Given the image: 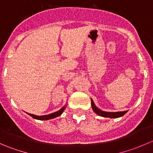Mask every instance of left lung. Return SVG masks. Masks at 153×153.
<instances>
[{"mask_svg":"<svg viewBox=\"0 0 153 153\" xmlns=\"http://www.w3.org/2000/svg\"><path fill=\"white\" fill-rule=\"evenodd\" d=\"M91 105H92V108L93 109L94 112L97 114V115H100V116L105 117V118H119V117L123 116L125 113H126L127 111H123V112H104V111L101 110L96 107V106L94 104L93 101L91 99Z\"/></svg>","mask_w":153,"mask_h":153,"instance_id":"1","label":"left lung"}]
</instances>
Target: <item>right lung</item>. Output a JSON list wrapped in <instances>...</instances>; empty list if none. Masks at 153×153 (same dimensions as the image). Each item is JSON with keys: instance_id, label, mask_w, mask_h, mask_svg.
Instances as JSON below:
<instances>
[{"instance_id": "add662e5", "label": "right lung", "mask_w": 153, "mask_h": 153, "mask_svg": "<svg viewBox=\"0 0 153 153\" xmlns=\"http://www.w3.org/2000/svg\"><path fill=\"white\" fill-rule=\"evenodd\" d=\"M66 106H64V107L61 108L60 110L57 111V112H53V113H51L49 115H41V116H38V115H32V114H29L27 113L28 115L32 116V118H35V119H38V120H49V119H52V118H56V117L59 116L62 114V112H64V109H65Z\"/></svg>"}]
</instances>
